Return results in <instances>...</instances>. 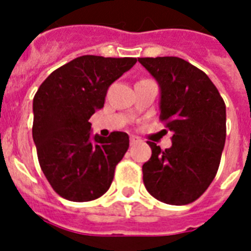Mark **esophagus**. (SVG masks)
<instances>
[{
  "mask_svg": "<svg viewBox=\"0 0 251 251\" xmlns=\"http://www.w3.org/2000/svg\"><path fill=\"white\" fill-rule=\"evenodd\" d=\"M138 142H139V138L138 137H135V135H131V137H130V143H131V145H137Z\"/></svg>",
  "mask_w": 251,
  "mask_h": 251,
  "instance_id": "obj_1",
  "label": "esophagus"
}]
</instances>
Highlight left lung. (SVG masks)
Returning a JSON list of instances; mask_svg holds the SVG:
<instances>
[{
  "label": "left lung",
  "mask_w": 251,
  "mask_h": 251,
  "mask_svg": "<svg viewBox=\"0 0 251 251\" xmlns=\"http://www.w3.org/2000/svg\"><path fill=\"white\" fill-rule=\"evenodd\" d=\"M160 87V120L173 131L171 149L152 150L143 182L160 202L182 206L210 186L226 145L224 100L206 73L178 57L138 58Z\"/></svg>",
  "instance_id": "8db88e82"
}]
</instances>
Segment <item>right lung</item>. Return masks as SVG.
I'll list each match as a JSON object with an SVG mask.
<instances>
[{"label":"right lung","mask_w":251,"mask_h":251,"mask_svg":"<svg viewBox=\"0 0 251 251\" xmlns=\"http://www.w3.org/2000/svg\"><path fill=\"white\" fill-rule=\"evenodd\" d=\"M137 58L82 56L41 83L33 98L32 138L41 171L62 198L88 202L105 194L116 165L129 149V135L91 137L90 117L101 109L108 87Z\"/></svg>","instance_id":"1"}]
</instances>
